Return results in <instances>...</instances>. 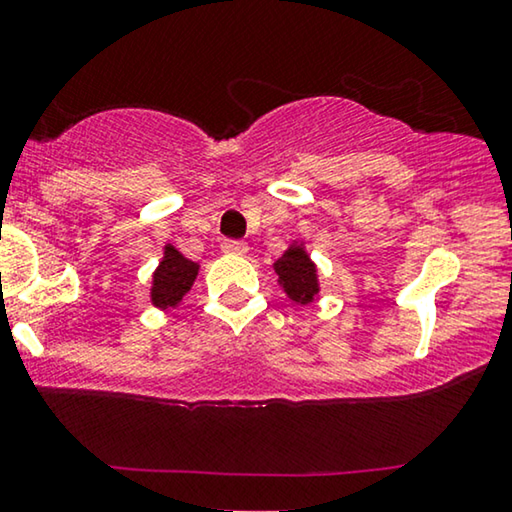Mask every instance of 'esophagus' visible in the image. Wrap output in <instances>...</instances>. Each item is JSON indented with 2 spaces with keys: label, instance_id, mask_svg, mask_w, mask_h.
I'll return each instance as SVG.
<instances>
[{
  "label": "esophagus",
  "instance_id": "34e87169",
  "mask_svg": "<svg viewBox=\"0 0 512 512\" xmlns=\"http://www.w3.org/2000/svg\"><path fill=\"white\" fill-rule=\"evenodd\" d=\"M223 250H225V253H230V255H246L248 253V243H243V241H225L223 243Z\"/></svg>",
  "mask_w": 512,
  "mask_h": 512
}]
</instances>
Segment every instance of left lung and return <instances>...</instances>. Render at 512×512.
I'll return each instance as SVG.
<instances>
[{
	"label": "left lung",
	"instance_id": "8db88e82",
	"mask_svg": "<svg viewBox=\"0 0 512 512\" xmlns=\"http://www.w3.org/2000/svg\"><path fill=\"white\" fill-rule=\"evenodd\" d=\"M273 269L278 273V282L285 289V294L289 299L308 305L315 301V296L319 292V282H317V269L312 264V259L305 253L303 246H292L282 255Z\"/></svg>",
	"mask_w": 512,
	"mask_h": 512
}]
</instances>
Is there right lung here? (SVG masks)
Instances as JSON below:
<instances>
[{
    "label": "right lung",
    "mask_w": 512,
    "mask_h": 512,
    "mask_svg": "<svg viewBox=\"0 0 512 512\" xmlns=\"http://www.w3.org/2000/svg\"><path fill=\"white\" fill-rule=\"evenodd\" d=\"M200 264L190 262L174 246H165L163 262L154 273V285H151V303L156 308H174L193 287Z\"/></svg>",
    "instance_id": "add662e5"
}]
</instances>
